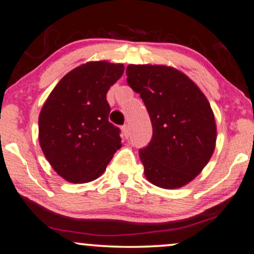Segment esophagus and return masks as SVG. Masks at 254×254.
I'll use <instances>...</instances> for the list:
<instances>
[{"label":"esophagus","mask_w":254,"mask_h":254,"mask_svg":"<svg viewBox=\"0 0 254 254\" xmlns=\"http://www.w3.org/2000/svg\"><path fill=\"white\" fill-rule=\"evenodd\" d=\"M122 131H123V135H124V137H127V138L130 136L129 125H123V127H122Z\"/></svg>","instance_id":"34e87169"}]
</instances>
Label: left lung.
I'll return each instance as SVG.
<instances>
[{"instance_id": "left-lung-1", "label": "left lung", "mask_w": 254, "mask_h": 254, "mask_svg": "<svg viewBox=\"0 0 254 254\" xmlns=\"http://www.w3.org/2000/svg\"><path fill=\"white\" fill-rule=\"evenodd\" d=\"M127 75L153 125L150 142L138 151L145 177L159 188H182L214 153L216 123L210 104L193 81L171 66L130 64Z\"/></svg>"}]
</instances>
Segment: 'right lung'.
Instances as JSON below:
<instances>
[{
    "label": "right lung",
    "instance_id": "add662e5",
    "mask_svg": "<svg viewBox=\"0 0 254 254\" xmlns=\"http://www.w3.org/2000/svg\"><path fill=\"white\" fill-rule=\"evenodd\" d=\"M123 72V64H82L46 99L39 115V143L63 179L75 184L97 179L122 147L121 129L109 121L106 94Z\"/></svg>",
    "mask_w": 254,
    "mask_h": 254
}]
</instances>
